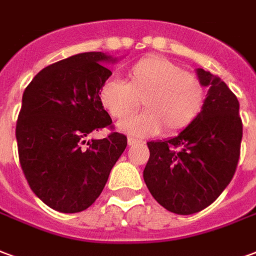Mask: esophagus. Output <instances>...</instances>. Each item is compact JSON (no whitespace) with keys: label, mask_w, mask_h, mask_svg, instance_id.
<instances>
[{"label":"esophagus","mask_w":256,"mask_h":256,"mask_svg":"<svg viewBox=\"0 0 256 256\" xmlns=\"http://www.w3.org/2000/svg\"><path fill=\"white\" fill-rule=\"evenodd\" d=\"M141 141L140 140H137V138H133V137H128V144L130 145V146H133V145H137V144H140Z\"/></svg>","instance_id":"esophagus-1"}]
</instances>
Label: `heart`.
I'll return each mask as SVG.
<instances>
[{"mask_svg":"<svg viewBox=\"0 0 256 256\" xmlns=\"http://www.w3.org/2000/svg\"><path fill=\"white\" fill-rule=\"evenodd\" d=\"M147 111L126 120L139 108ZM99 102L106 112L119 123V130L134 137L170 136L184 132L196 122L205 103V88L198 76L184 72L180 65L160 56H149L134 64L128 81H104Z\"/></svg>","mask_w":256,"mask_h":256,"instance_id":"b5f03b06","label":"heart"}]
</instances>
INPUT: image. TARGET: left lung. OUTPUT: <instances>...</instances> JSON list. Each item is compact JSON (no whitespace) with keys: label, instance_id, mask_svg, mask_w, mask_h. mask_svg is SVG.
<instances>
[{"label":"left lung","instance_id":"8db88e82","mask_svg":"<svg viewBox=\"0 0 256 256\" xmlns=\"http://www.w3.org/2000/svg\"><path fill=\"white\" fill-rule=\"evenodd\" d=\"M208 86L196 122L176 137L150 141L144 180L153 198L176 214H192L212 205L236 171L243 137L239 102L220 77L204 69Z\"/></svg>","mask_w":256,"mask_h":256}]
</instances>
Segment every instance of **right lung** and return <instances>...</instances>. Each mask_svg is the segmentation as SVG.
Segmentation results:
<instances>
[{"label": "right lung", "mask_w": 256, "mask_h": 256, "mask_svg": "<svg viewBox=\"0 0 256 256\" xmlns=\"http://www.w3.org/2000/svg\"><path fill=\"white\" fill-rule=\"evenodd\" d=\"M115 60L100 51L69 56L40 70L22 94L20 166L38 198L60 213H78L98 200L128 145L116 132L86 142L94 130L114 128L99 90L112 74L102 64Z\"/></svg>", "instance_id": "right-lung-1"}]
</instances>
